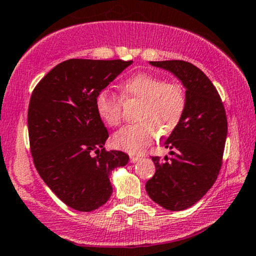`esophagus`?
<instances>
[{
	"label": "esophagus",
	"mask_w": 256,
	"mask_h": 256,
	"mask_svg": "<svg viewBox=\"0 0 256 256\" xmlns=\"http://www.w3.org/2000/svg\"><path fill=\"white\" fill-rule=\"evenodd\" d=\"M138 160H141V157H140V156H130V162L131 163H137Z\"/></svg>",
	"instance_id": "34e87169"
}]
</instances>
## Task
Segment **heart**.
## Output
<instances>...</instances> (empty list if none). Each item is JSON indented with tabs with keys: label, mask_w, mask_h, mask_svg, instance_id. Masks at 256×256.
I'll return each instance as SVG.
<instances>
[{
	"label": "heart",
	"mask_w": 256,
	"mask_h": 256,
	"mask_svg": "<svg viewBox=\"0 0 256 256\" xmlns=\"http://www.w3.org/2000/svg\"><path fill=\"white\" fill-rule=\"evenodd\" d=\"M124 98L140 102L136 119L112 137L116 148L138 154L160 134L169 135L179 126L186 110V93L178 82H166L150 74H138L124 80L120 86ZM122 100L108 90L96 96V110L99 118L110 126L122 120Z\"/></svg>",
	"instance_id": "heart-1"
}]
</instances>
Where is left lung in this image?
<instances>
[{
  "label": "left lung",
  "instance_id": "8db88e82",
  "mask_svg": "<svg viewBox=\"0 0 256 256\" xmlns=\"http://www.w3.org/2000/svg\"><path fill=\"white\" fill-rule=\"evenodd\" d=\"M168 70L186 88V110L166 141L170 157H152L156 173L146 182L154 202L169 211L189 208L211 189L222 166L227 137V115L208 77L182 60L150 61Z\"/></svg>",
  "mask_w": 256,
  "mask_h": 256
}]
</instances>
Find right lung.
<instances>
[{
  "label": "right lung",
  "mask_w": 256,
  "mask_h": 256,
  "mask_svg": "<svg viewBox=\"0 0 256 256\" xmlns=\"http://www.w3.org/2000/svg\"><path fill=\"white\" fill-rule=\"evenodd\" d=\"M132 64L71 58L58 64L34 88L28 106L30 153L38 173L71 208L90 212L112 192L110 172L128 162L104 148L109 137L96 96Z\"/></svg>",
  "instance_id": "right-lung-1"
}]
</instances>
